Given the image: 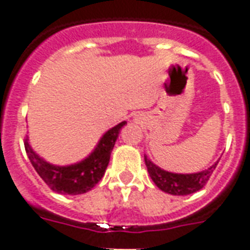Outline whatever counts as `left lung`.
Here are the masks:
<instances>
[{
	"label": "left lung",
	"instance_id": "left-lung-1",
	"mask_svg": "<svg viewBox=\"0 0 250 250\" xmlns=\"http://www.w3.org/2000/svg\"><path fill=\"white\" fill-rule=\"evenodd\" d=\"M145 165L148 168V172L150 178L154 182L161 190L166 193L174 194V196H187V194L194 193L205 186L209 178L215 170L218 162L211 165L206 170L193 172V174H176V172H170L164 168H161L157 165H154L148 157L144 156Z\"/></svg>",
	"mask_w": 250,
	"mask_h": 250
}]
</instances>
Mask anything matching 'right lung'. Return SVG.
Wrapping results in <instances>:
<instances>
[{
  "mask_svg": "<svg viewBox=\"0 0 250 250\" xmlns=\"http://www.w3.org/2000/svg\"><path fill=\"white\" fill-rule=\"evenodd\" d=\"M125 125V121L121 122L119 125L106 131L89 156L76 164L67 166H57L46 162L33 150L32 146L29 145L28 139H25L24 143L25 152L36 172L50 187V189L61 194L75 196L85 193L92 189L105 174L111 150L119 136L122 127Z\"/></svg>",
  "mask_w": 250,
  "mask_h": 250,
  "instance_id": "right-lung-1",
  "label": "right lung"
}]
</instances>
